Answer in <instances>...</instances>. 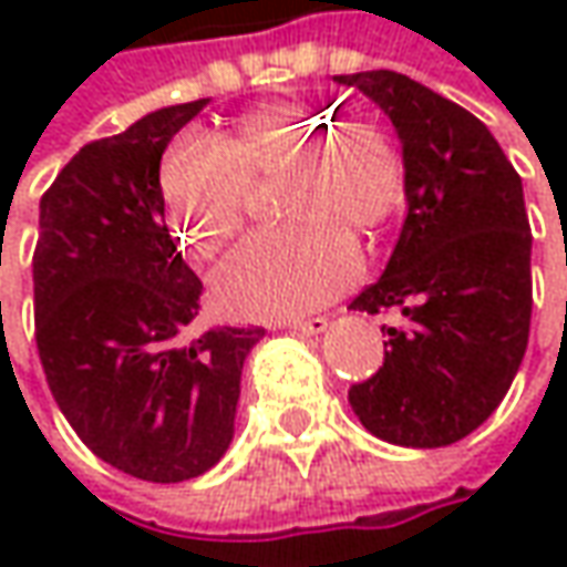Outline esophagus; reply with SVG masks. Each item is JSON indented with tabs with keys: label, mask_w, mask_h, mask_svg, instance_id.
Listing matches in <instances>:
<instances>
[{
	"label": "esophagus",
	"mask_w": 567,
	"mask_h": 567,
	"mask_svg": "<svg viewBox=\"0 0 567 567\" xmlns=\"http://www.w3.org/2000/svg\"><path fill=\"white\" fill-rule=\"evenodd\" d=\"M328 318H309V321H292L290 330L292 333H302V337H318V333L328 330Z\"/></svg>",
	"instance_id": "obj_1"
}]
</instances>
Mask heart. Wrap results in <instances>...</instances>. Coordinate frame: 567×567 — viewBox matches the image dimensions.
I'll return each mask as SVG.
<instances>
[{
    "label": "heart",
    "mask_w": 567,
    "mask_h": 567,
    "mask_svg": "<svg viewBox=\"0 0 567 567\" xmlns=\"http://www.w3.org/2000/svg\"><path fill=\"white\" fill-rule=\"evenodd\" d=\"M287 174L280 218L290 227L246 239L215 271V302L234 318L284 321L330 302L359 277L349 230H374L402 203L405 165L371 124L284 102L237 121L221 140H184L158 184L174 234L199 261L227 249L246 221V184Z\"/></svg>",
    "instance_id": "1"
}]
</instances>
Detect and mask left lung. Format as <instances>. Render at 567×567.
I'll use <instances>...</instances> for the list:
<instances>
[{"instance_id": "1", "label": "left lung", "mask_w": 567, "mask_h": 567, "mask_svg": "<svg viewBox=\"0 0 567 567\" xmlns=\"http://www.w3.org/2000/svg\"><path fill=\"white\" fill-rule=\"evenodd\" d=\"M390 117L405 165V224L378 284L349 309L399 311L383 368L349 390L364 431L436 450L503 402L530 330V224L518 171L484 121L396 71L333 78Z\"/></svg>"}]
</instances>
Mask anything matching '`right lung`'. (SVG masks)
<instances>
[{
  "label": "right lung",
  "mask_w": 567,
  "mask_h": 567,
  "mask_svg": "<svg viewBox=\"0 0 567 567\" xmlns=\"http://www.w3.org/2000/svg\"><path fill=\"white\" fill-rule=\"evenodd\" d=\"M208 99L86 143L40 199L37 349L68 424L102 462L181 484L221 462L239 378L265 328L189 340L203 280L165 227L162 155Z\"/></svg>",
  "instance_id": "1"
}]
</instances>
